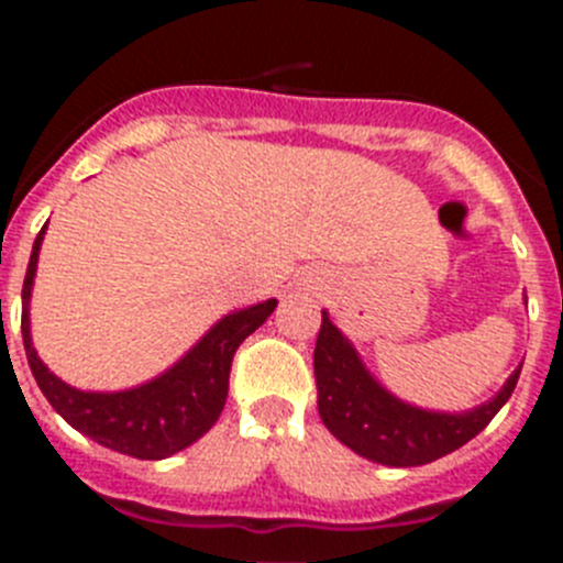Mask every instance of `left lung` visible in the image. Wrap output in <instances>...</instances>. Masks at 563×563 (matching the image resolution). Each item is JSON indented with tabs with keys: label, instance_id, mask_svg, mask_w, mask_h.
Masks as SVG:
<instances>
[{
	"label": "left lung",
	"instance_id": "8db88e82",
	"mask_svg": "<svg viewBox=\"0 0 563 563\" xmlns=\"http://www.w3.org/2000/svg\"><path fill=\"white\" fill-rule=\"evenodd\" d=\"M312 366L318 415L327 429L355 454L391 467L429 465L474 440L514 395L521 372L519 366L496 397L462 415L417 409L383 389L327 312H321Z\"/></svg>",
	"mask_w": 563,
	"mask_h": 563
}]
</instances>
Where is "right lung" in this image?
<instances>
[{"label":"right lung","instance_id":"1","mask_svg":"<svg viewBox=\"0 0 563 563\" xmlns=\"http://www.w3.org/2000/svg\"><path fill=\"white\" fill-rule=\"evenodd\" d=\"M47 225L38 231L22 287V338L30 372L47 402L76 431L103 449L134 460H166L200 440L220 420L228 397L233 352L276 310V298L245 307L211 327L172 369L126 391L73 389L42 363L30 341V292Z\"/></svg>","mask_w":563,"mask_h":563}]
</instances>
